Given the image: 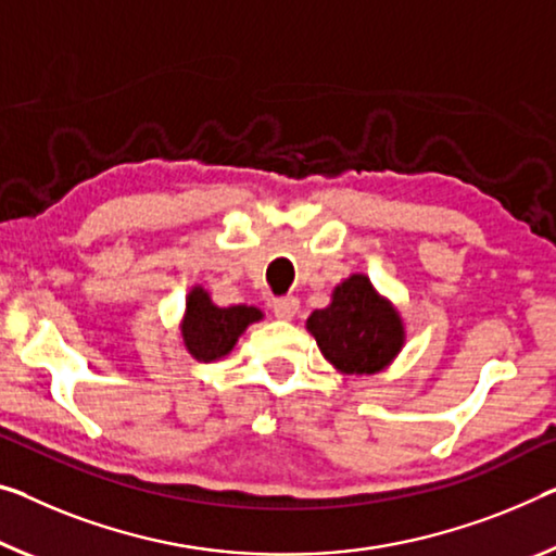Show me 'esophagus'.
Here are the masks:
<instances>
[{
  "instance_id": "esophagus-1",
  "label": "esophagus",
  "mask_w": 556,
  "mask_h": 556,
  "mask_svg": "<svg viewBox=\"0 0 556 556\" xmlns=\"http://www.w3.org/2000/svg\"><path fill=\"white\" fill-rule=\"evenodd\" d=\"M273 313H276V318L280 320H293L298 313V301L295 298H283V301L273 303Z\"/></svg>"
}]
</instances>
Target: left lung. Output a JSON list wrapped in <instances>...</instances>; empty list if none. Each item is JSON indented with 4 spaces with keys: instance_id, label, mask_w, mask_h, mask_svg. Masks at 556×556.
<instances>
[{
    "instance_id": "obj_1",
    "label": "left lung",
    "mask_w": 556,
    "mask_h": 556,
    "mask_svg": "<svg viewBox=\"0 0 556 556\" xmlns=\"http://www.w3.org/2000/svg\"><path fill=\"white\" fill-rule=\"evenodd\" d=\"M305 328L326 361L343 375L388 370L405 348V320L365 273H353L332 290L330 303L313 311Z\"/></svg>"
}]
</instances>
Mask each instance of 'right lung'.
Here are the masks:
<instances>
[{
  "label": "right lung",
  "instance_id": "add662e5",
  "mask_svg": "<svg viewBox=\"0 0 556 556\" xmlns=\"http://www.w3.org/2000/svg\"><path fill=\"white\" fill-rule=\"evenodd\" d=\"M258 320H263L261 307L245 303L220 307L211 301L206 288L191 286L178 330H181L186 353L199 363H213L226 357L245 328Z\"/></svg>",
  "mask_w": 556,
  "mask_h": 556
}]
</instances>
